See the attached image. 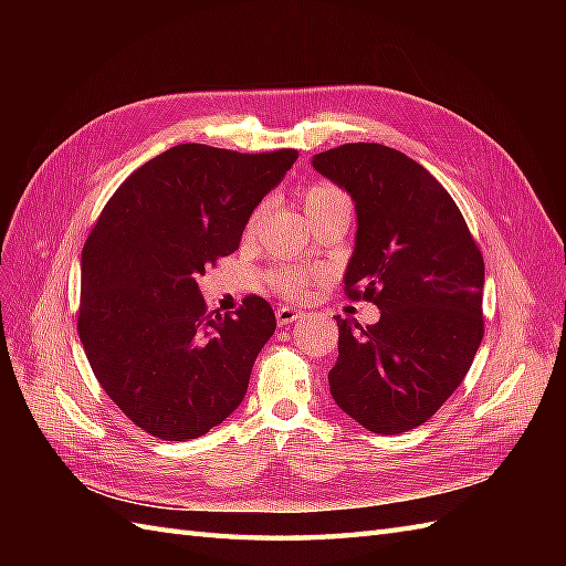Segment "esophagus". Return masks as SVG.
<instances>
[{"label": "esophagus", "mask_w": 566, "mask_h": 566, "mask_svg": "<svg viewBox=\"0 0 566 566\" xmlns=\"http://www.w3.org/2000/svg\"><path fill=\"white\" fill-rule=\"evenodd\" d=\"M297 318H302V312L293 310V306H281V310L276 312L279 325H287V323H293V321H297Z\"/></svg>", "instance_id": "1"}]
</instances>
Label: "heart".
<instances>
[{
  "label": "heart",
  "instance_id": "obj_1",
  "mask_svg": "<svg viewBox=\"0 0 566 566\" xmlns=\"http://www.w3.org/2000/svg\"><path fill=\"white\" fill-rule=\"evenodd\" d=\"M304 200V212L306 219L325 214V212H333V210H349L352 212V205L349 198L339 191V188L331 186V184H314L304 191L302 196ZM264 214V208L254 210V214L248 221V235L254 233V229L260 227ZM310 273H304L300 269H273L266 273V283L279 290V293L287 300H302L306 293V285H310Z\"/></svg>",
  "mask_w": 566,
  "mask_h": 566
}]
</instances>
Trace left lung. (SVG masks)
<instances>
[{
	"mask_svg": "<svg viewBox=\"0 0 566 566\" xmlns=\"http://www.w3.org/2000/svg\"><path fill=\"white\" fill-rule=\"evenodd\" d=\"M312 165L354 200L347 293L380 310L366 328L335 316L331 394L366 430L408 432L458 389L482 345V252L447 188L406 153L345 144Z\"/></svg>",
	"mask_w": 566,
	"mask_h": 566,
	"instance_id": "1",
	"label": "left lung"
}]
</instances>
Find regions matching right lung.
Returning a JSON list of instances; mask_svg holds the SVG:
<instances>
[{"label":"right lung","instance_id":"add662e5","mask_svg":"<svg viewBox=\"0 0 566 566\" xmlns=\"http://www.w3.org/2000/svg\"><path fill=\"white\" fill-rule=\"evenodd\" d=\"M297 150L179 144L119 184L82 250L77 331L101 387L165 441L210 432L241 406L276 331L266 300L205 310L198 279L241 245L248 219Z\"/></svg>","mask_w":566,"mask_h":566}]
</instances>
